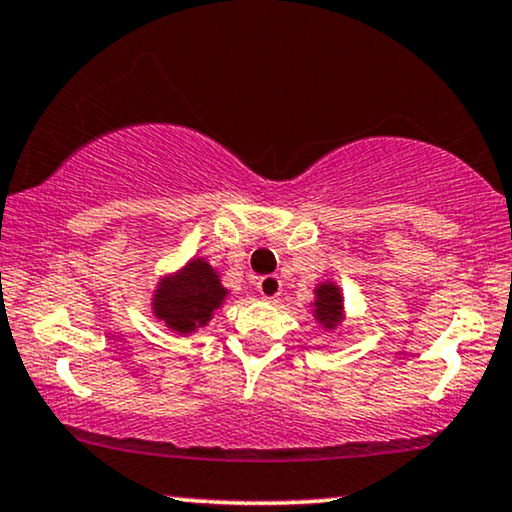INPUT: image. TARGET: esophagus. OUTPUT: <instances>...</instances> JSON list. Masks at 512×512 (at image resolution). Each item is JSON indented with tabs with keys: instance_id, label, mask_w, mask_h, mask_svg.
<instances>
[{
	"instance_id": "esophagus-1",
	"label": "esophagus",
	"mask_w": 512,
	"mask_h": 512,
	"mask_svg": "<svg viewBox=\"0 0 512 512\" xmlns=\"http://www.w3.org/2000/svg\"><path fill=\"white\" fill-rule=\"evenodd\" d=\"M257 290H260L264 300H274L281 293V281H278V276H262L260 283H257Z\"/></svg>"
}]
</instances>
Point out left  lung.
Returning <instances> with one entry per match:
<instances>
[{
  "instance_id": "8db88e82",
  "label": "left lung",
  "mask_w": 512,
  "mask_h": 512,
  "mask_svg": "<svg viewBox=\"0 0 512 512\" xmlns=\"http://www.w3.org/2000/svg\"><path fill=\"white\" fill-rule=\"evenodd\" d=\"M314 319L319 321V326L326 328V331H333L338 328L342 319H345V300H342L340 286H335L333 281L319 283L314 288Z\"/></svg>"
}]
</instances>
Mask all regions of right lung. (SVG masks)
I'll list each match as a JSON object with an SVG mask.
<instances>
[{
  "instance_id": "obj_1",
  "label": "right lung",
  "mask_w": 512,
  "mask_h": 512,
  "mask_svg": "<svg viewBox=\"0 0 512 512\" xmlns=\"http://www.w3.org/2000/svg\"><path fill=\"white\" fill-rule=\"evenodd\" d=\"M229 290L222 286L219 271L205 260L193 257L184 267L163 276L153 290L151 309L155 319L179 335H191L208 326L222 307Z\"/></svg>"
}]
</instances>
